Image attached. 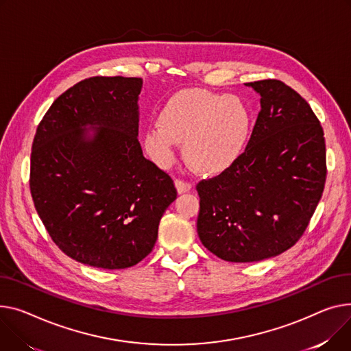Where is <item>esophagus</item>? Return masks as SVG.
Instances as JSON below:
<instances>
[{
    "label": "esophagus",
    "instance_id": "obj_1",
    "mask_svg": "<svg viewBox=\"0 0 351 351\" xmlns=\"http://www.w3.org/2000/svg\"><path fill=\"white\" fill-rule=\"evenodd\" d=\"M175 186L178 189V193H186L192 189V183L183 179H175Z\"/></svg>",
    "mask_w": 351,
    "mask_h": 351
}]
</instances>
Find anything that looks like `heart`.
Here are the masks:
<instances>
[{"label":"heart","mask_w":351,"mask_h":351,"mask_svg":"<svg viewBox=\"0 0 351 351\" xmlns=\"http://www.w3.org/2000/svg\"><path fill=\"white\" fill-rule=\"evenodd\" d=\"M251 132V112L237 96L186 88L163 106L158 125L144 136L149 156L159 167L175 160V143H183V156L204 175L230 169L243 155Z\"/></svg>","instance_id":"1"}]
</instances>
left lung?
I'll return each instance as SVG.
<instances>
[{
  "instance_id": "left-lung-1",
  "label": "left lung",
  "mask_w": 351,
  "mask_h": 351,
  "mask_svg": "<svg viewBox=\"0 0 351 351\" xmlns=\"http://www.w3.org/2000/svg\"><path fill=\"white\" fill-rule=\"evenodd\" d=\"M245 84L261 96L245 151L230 169L196 184L199 239L228 263L261 261L293 247L328 173L324 132L308 101L276 79Z\"/></svg>"
}]
</instances>
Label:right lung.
<instances>
[{"mask_svg":"<svg viewBox=\"0 0 351 351\" xmlns=\"http://www.w3.org/2000/svg\"><path fill=\"white\" fill-rule=\"evenodd\" d=\"M139 77L95 76L67 88L36 128L29 188L53 243L82 264L130 268L152 251L176 199L138 143ZM86 125H99L91 138Z\"/></svg>","mask_w":351,"mask_h":351,"instance_id":"obj_1","label":"right lung"}]
</instances>
